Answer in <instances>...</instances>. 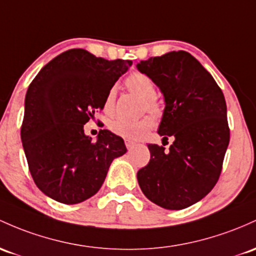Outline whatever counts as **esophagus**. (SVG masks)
Instances as JSON below:
<instances>
[{
  "mask_svg": "<svg viewBox=\"0 0 256 256\" xmlns=\"http://www.w3.org/2000/svg\"><path fill=\"white\" fill-rule=\"evenodd\" d=\"M125 146L128 150H131V148H134L136 146V142L131 141V140H125Z\"/></svg>",
  "mask_w": 256,
  "mask_h": 256,
  "instance_id": "obj_1",
  "label": "esophagus"
}]
</instances>
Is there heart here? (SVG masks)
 I'll use <instances>...</instances> for the list:
<instances>
[{
	"label": "heart",
	"mask_w": 256,
	"mask_h": 256,
	"mask_svg": "<svg viewBox=\"0 0 256 256\" xmlns=\"http://www.w3.org/2000/svg\"><path fill=\"white\" fill-rule=\"evenodd\" d=\"M125 85L128 91L144 100V103H143L144 110L150 112L154 115L162 114V103L156 97V84L153 82V80L150 76H147L143 72H132V74L126 78ZM115 96H116V90H115V87H112L106 92L104 102H103V110H104L106 114H112L114 112ZM153 126L154 118L150 116V115H146V116L138 120H128L122 119V118H116V119L112 120L109 122V128H110L112 132L125 137V138L132 140L142 138Z\"/></svg>",
	"instance_id": "1"
}]
</instances>
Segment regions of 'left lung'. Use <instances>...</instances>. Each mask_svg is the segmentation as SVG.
Returning a JSON list of instances; mask_svg holds the SVG:
<instances>
[{
    "mask_svg": "<svg viewBox=\"0 0 256 256\" xmlns=\"http://www.w3.org/2000/svg\"><path fill=\"white\" fill-rule=\"evenodd\" d=\"M137 69L165 100L158 130L162 146L148 144L150 159L137 172L138 184L156 206L184 209L203 199L220 178L230 142L226 100L212 74L184 50L141 60ZM169 136L174 142L165 150Z\"/></svg>",
    "mask_w": 256,
    "mask_h": 256,
    "instance_id": "obj_1",
    "label": "left lung"
}]
</instances>
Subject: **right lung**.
<instances>
[{
    "mask_svg": "<svg viewBox=\"0 0 256 256\" xmlns=\"http://www.w3.org/2000/svg\"><path fill=\"white\" fill-rule=\"evenodd\" d=\"M131 60H106L82 48L60 53L40 70L25 96L20 136L34 182L63 204L100 190L112 162L126 153L124 140L100 130L97 141L84 125L97 112Z\"/></svg>",
    "mask_w": 256,
    "mask_h": 256,
    "instance_id": "add662e5",
    "label": "right lung"
}]
</instances>
